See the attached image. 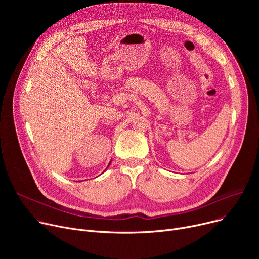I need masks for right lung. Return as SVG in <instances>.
I'll list each match as a JSON object with an SVG mask.
<instances>
[{
  "instance_id": "add662e5",
  "label": "right lung",
  "mask_w": 259,
  "mask_h": 259,
  "mask_svg": "<svg viewBox=\"0 0 259 259\" xmlns=\"http://www.w3.org/2000/svg\"><path fill=\"white\" fill-rule=\"evenodd\" d=\"M110 164H111V161H110V162H109V165H108V167H109V166H110ZM108 167H107V168H108ZM107 168H106V170H107ZM104 172H105V171H104Z\"/></svg>"
}]
</instances>
